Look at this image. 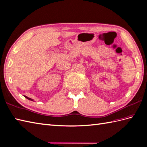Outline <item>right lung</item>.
<instances>
[{"label":"right lung","mask_w":147,"mask_h":147,"mask_svg":"<svg viewBox=\"0 0 147 147\" xmlns=\"http://www.w3.org/2000/svg\"><path fill=\"white\" fill-rule=\"evenodd\" d=\"M25 97H26V98H27L28 100H32V101H33V99H32V98H28V96H24Z\"/></svg>","instance_id":"add662e5"}]
</instances>
